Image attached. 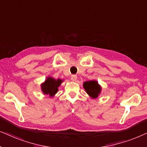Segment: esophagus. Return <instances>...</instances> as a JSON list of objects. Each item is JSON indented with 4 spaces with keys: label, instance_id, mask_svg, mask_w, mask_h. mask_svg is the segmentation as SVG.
Returning <instances> with one entry per match:
<instances>
[{
    "label": "esophagus",
    "instance_id": "esophagus-1",
    "mask_svg": "<svg viewBox=\"0 0 147 147\" xmlns=\"http://www.w3.org/2000/svg\"><path fill=\"white\" fill-rule=\"evenodd\" d=\"M70 79H71L72 81H75L77 79V76L75 75H72L71 76V77H70Z\"/></svg>",
    "mask_w": 147,
    "mask_h": 147
}]
</instances>
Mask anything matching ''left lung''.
Wrapping results in <instances>:
<instances>
[{"mask_svg": "<svg viewBox=\"0 0 147 147\" xmlns=\"http://www.w3.org/2000/svg\"><path fill=\"white\" fill-rule=\"evenodd\" d=\"M83 87L89 96L92 98H97L101 92V87L96 81H86L83 84Z\"/></svg>", "mask_w": 147, "mask_h": 147, "instance_id": "left-lung-1", "label": "left lung"}]
</instances>
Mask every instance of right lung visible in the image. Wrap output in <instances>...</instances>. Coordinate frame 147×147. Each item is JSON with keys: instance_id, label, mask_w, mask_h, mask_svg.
Listing matches in <instances>:
<instances>
[{"instance_id": "1", "label": "right lung", "mask_w": 147, "mask_h": 147, "mask_svg": "<svg viewBox=\"0 0 147 147\" xmlns=\"http://www.w3.org/2000/svg\"><path fill=\"white\" fill-rule=\"evenodd\" d=\"M62 83V80L58 79L55 80L53 78L48 77L44 83L42 85V90L44 94H47L50 96H54L58 91V87Z\"/></svg>"}]
</instances>
